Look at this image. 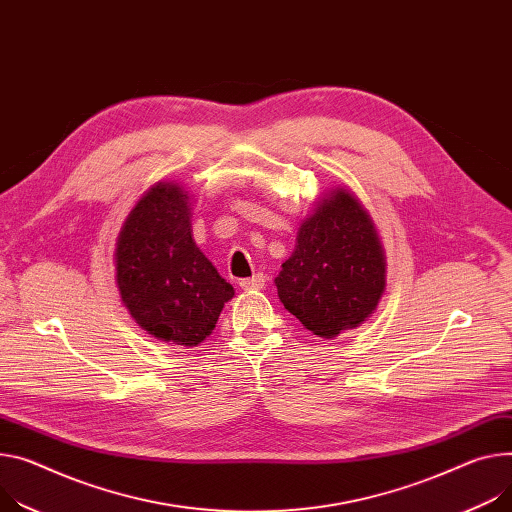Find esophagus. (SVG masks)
<instances>
[{
	"instance_id": "esophagus-1",
	"label": "esophagus",
	"mask_w": 512,
	"mask_h": 512,
	"mask_svg": "<svg viewBox=\"0 0 512 512\" xmlns=\"http://www.w3.org/2000/svg\"><path fill=\"white\" fill-rule=\"evenodd\" d=\"M264 285H266V279H264V274H254L252 279H242L240 281V287L244 289V291H258V289H264Z\"/></svg>"
}]
</instances>
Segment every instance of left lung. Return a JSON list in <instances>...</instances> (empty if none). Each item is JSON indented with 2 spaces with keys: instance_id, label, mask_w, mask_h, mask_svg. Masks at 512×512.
Here are the masks:
<instances>
[{
  "instance_id": "left-lung-1",
  "label": "left lung",
  "mask_w": 512,
  "mask_h": 512,
  "mask_svg": "<svg viewBox=\"0 0 512 512\" xmlns=\"http://www.w3.org/2000/svg\"><path fill=\"white\" fill-rule=\"evenodd\" d=\"M274 285L285 309L322 338L371 316L385 289V258L373 221L355 196L338 188L303 221Z\"/></svg>"
}]
</instances>
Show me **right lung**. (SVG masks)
Wrapping results in <instances>:
<instances>
[{
  "label": "right lung",
  "instance_id": "right-lung-1",
  "mask_svg": "<svg viewBox=\"0 0 512 512\" xmlns=\"http://www.w3.org/2000/svg\"><path fill=\"white\" fill-rule=\"evenodd\" d=\"M188 196L155 184L116 242V283L135 322L155 338L196 346L215 328L233 287L196 248Z\"/></svg>",
  "mask_w": 512,
  "mask_h": 512
}]
</instances>
